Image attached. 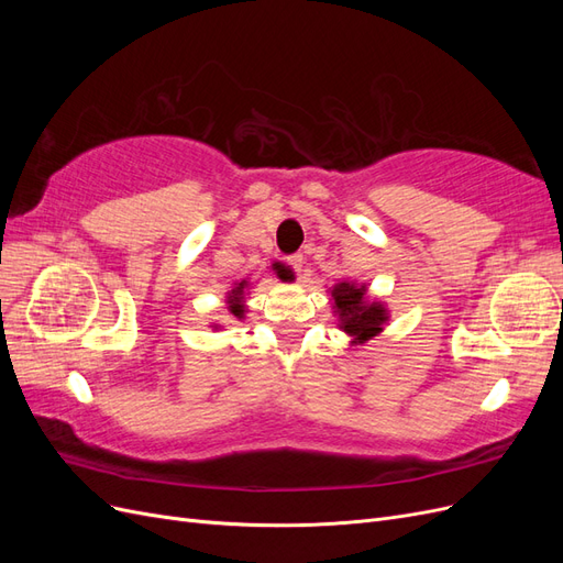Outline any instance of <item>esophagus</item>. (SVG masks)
I'll return each instance as SVG.
<instances>
[{"instance_id": "esophagus-1", "label": "esophagus", "mask_w": 563, "mask_h": 563, "mask_svg": "<svg viewBox=\"0 0 563 563\" xmlns=\"http://www.w3.org/2000/svg\"><path fill=\"white\" fill-rule=\"evenodd\" d=\"M302 263H305L302 253H294V255H288V265H291L296 272H302Z\"/></svg>"}]
</instances>
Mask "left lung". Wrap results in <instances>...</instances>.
Here are the masks:
<instances>
[{
    "mask_svg": "<svg viewBox=\"0 0 563 563\" xmlns=\"http://www.w3.org/2000/svg\"><path fill=\"white\" fill-rule=\"evenodd\" d=\"M338 327L352 335V345L366 343L378 335L387 323V308L378 300L366 298V286L354 282H340L331 288Z\"/></svg>",
    "mask_w": 563,
    "mask_h": 563,
    "instance_id": "left-lung-1",
    "label": "left lung"
}]
</instances>
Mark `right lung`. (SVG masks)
I'll return each mask as SVG.
<instances>
[{
	"instance_id": "1",
	"label": "right lung",
	"mask_w": 563,
	"mask_h": 563,
	"mask_svg": "<svg viewBox=\"0 0 563 563\" xmlns=\"http://www.w3.org/2000/svg\"><path fill=\"white\" fill-rule=\"evenodd\" d=\"M246 288H249V282L244 279V282H240L236 284L232 291L228 294V310L236 317V319H242L244 317V294H246Z\"/></svg>"
}]
</instances>
